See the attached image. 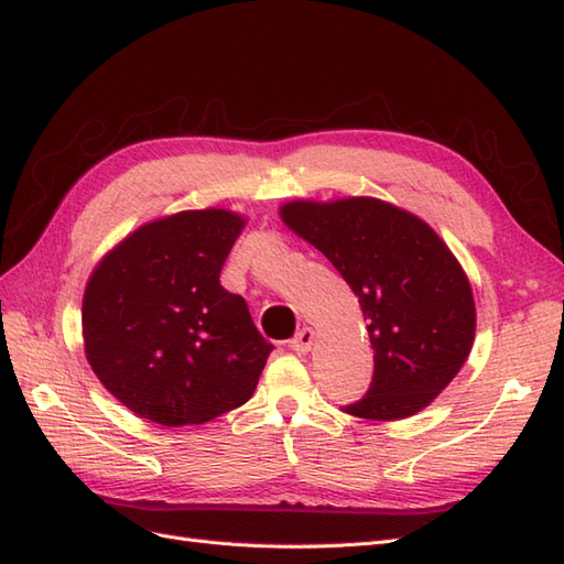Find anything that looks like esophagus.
Listing matches in <instances>:
<instances>
[{
  "mask_svg": "<svg viewBox=\"0 0 564 564\" xmlns=\"http://www.w3.org/2000/svg\"><path fill=\"white\" fill-rule=\"evenodd\" d=\"M312 341H314V332L310 326H305V329H300L291 341H288V346H291V350H295L297 356H305V352H310L312 348Z\"/></svg>",
  "mask_w": 564,
  "mask_h": 564,
  "instance_id": "esophagus-1",
  "label": "esophagus"
}]
</instances>
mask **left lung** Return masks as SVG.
<instances>
[{
	"label": "left lung",
	"mask_w": 564,
	"mask_h": 564,
	"mask_svg": "<svg viewBox=\"0 0 564 564\" xmlns=\"http://www.w3.org/2000/svg\"><path fill=\"white\" fill-rule=\"evenodd\" d=\"M281 218L332 261L368 319L372 382L344 411L368 421L423 411L464 368L476 336L474 293L449 247L425 220L372 196L291 202Z\"/></svg>",
	"instance_id": "left-lung-1"
}]
</instances>
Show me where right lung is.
Listing matches in <instances>:
<instances>
[{
  "label": "right lung",
  "instance_id": "obj_1",
  "mask_svg": "<svg viewBox=\"0 0 564 564\" xmlns=\"http://www.w3.org/2000/svg\"><path fill=\"white\" fill-rule=\"evenodd\" d=\"M245 228L226 208L147 223L102 257L84 293L86 358L129 411L202 425L257 389L273 346L220 269Z\"/></svg>",
  "mask_w": 564,
  "mask_h": 564
}]
</instances>
